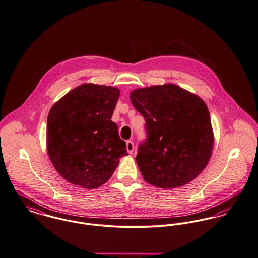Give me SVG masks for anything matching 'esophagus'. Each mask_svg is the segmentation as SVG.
Masks as SVG:
<instances>
[{
    "mask_svg": "<svg viewBox=\"0 0 258 258\" xmlns=\"http://www.w3.org/2000/svg\"><path fill=\"white\" fill-rule=\"evenodd\" d=\"M126 150L130 154H132L135 150V143H134L133 140H127L126 141Z\"/></svg>",
    "mask_w": 258,
    "mask_h": 258,
    "instance_id": "esophagus-1",
    "label": "esophagus"
}]
</instances>
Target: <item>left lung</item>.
Wrapping results in <instances>:
<instances>
[{"instance_id":"obj_1","label":"left lung","mask_w":258,"mask_h":258,"mask_svg":"<svg viewBox=\"0 0 258 258\" xmlns=\"http://www.w3.org/2000/svg\"><path fill=\"white\" fill-rule=\"evenodd\" d=\"M131 101L145 119L137 163L144 180L172 189L194 180L212 157L214 136L205 101L173 84L137 89Z\"/></svg>"}]
</instances>
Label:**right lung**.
<instances>
[{"label":"right lung","mask_w":258,"mask_h":258,"mask_svg":"<svg viewBox=\"0 0 258 258\" xmlns=\"http://www.w3.org/2000/svg\"><path fill=\"white\" fill-rule=\"evenodd\" d=\"M120 90L83 84L67 92L49 110L46 150L66 181L85 189L106 183L126 156L125 142L111 121Z\"/></svg>","instance_id":"right-lung-1"}]
</instances>
